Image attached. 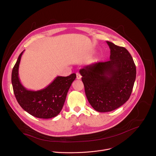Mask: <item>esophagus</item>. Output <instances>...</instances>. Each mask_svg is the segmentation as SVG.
Wrapping results in <instances>:
<instances>
[{"mask_svg": "<svg viewBox=\"0 0 156 156\" xmlns=\"http://www.w3.org/2000/svg\"><path fill=\"white\" fill-rule=\"evenodd\" d=\"M81 75L79 73H76V78L78 80H80V79H81Z\"/></svg>", "mask_w": 156, "mask_h": 156, "instance_id": "34e87169", "label": "esophagus"}]
</instances>
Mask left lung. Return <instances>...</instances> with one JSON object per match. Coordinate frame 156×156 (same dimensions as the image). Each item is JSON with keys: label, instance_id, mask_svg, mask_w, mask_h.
<instances>
[{"label": "left lung", "instance_id": "1", "mask_svg": "<svg viewBox=\"0 0 156 156\" xmlns=\"http://www.w3.org/2000/svg\"><path fill=\"white\" fill-rule=\"evenodd\" d=\"M110 60L92 64L80 70L87 98L99 112L115 110L130 98L136 78V67L129 52L107 41Z\"/></svg>", "mask_w": 156, "mask_h": 156}]
</instances>
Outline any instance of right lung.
<instances>
[{"mask_svg":"<svg viewBox=\"0 0 156 156\" xmlns=\"http://www.w3.org/2000/svg\"><path fill=\"white\" fill-rule=\"evenodd\" d=\"M24 50L18 57L12 71L11 81L16 100L20 106L30 115L40 119L57 116L63 108L68 91L76 75L56 76L46 88L37 91L26 89L20 81L19 67Z\"/></svg>","mask_w":156,"mask_h":156,"instance_id":"add662e5","label":"right lung"}]
</instances>
